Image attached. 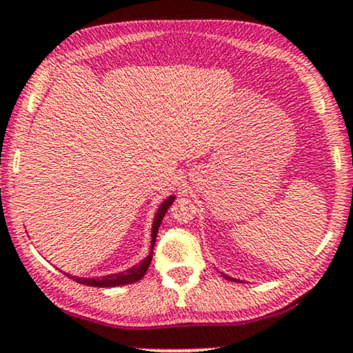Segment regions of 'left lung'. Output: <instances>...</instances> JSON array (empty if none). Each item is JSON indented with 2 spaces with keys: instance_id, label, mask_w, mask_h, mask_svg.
Returning <instances> with one entry per match:
<instances>
[{
  "instance_id": "8db88e82",
  "label": "left lung",
  "mask_w": 353,
  "mask_h": 353,
  "mask_svg": "<svg viewBox=\"0 0 353 353\" xmlns=\"http://www.w3.org/2000/svg\"><path fill=\"white\" fill-rule=\"evenodd\" d=\"M227 279H229V280H232V279H230V277H227Z\"/></svg>"
}]
</instances>
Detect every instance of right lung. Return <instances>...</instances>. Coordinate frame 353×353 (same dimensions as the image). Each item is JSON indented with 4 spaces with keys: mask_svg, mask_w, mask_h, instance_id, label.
Returning a JSON list of instances; mask_svg holds the SVG:
<instances>
[{
    "mask_svg": "<svg viewBox=\"0 0 353 353\" xmlns=\"http://www.w3.org/2000/svg\"><path fill=\"white\" fill-rule=\"evenodd\" d=\"M172 201L174 198L170 196L168 199H166L160 208L155 213V218H154V224H152V241H151V254H149L145 260H143L139 266H134L130 268L128 271H123V272H118V274H112V276H104V277H97V279H81V277H74V276H67L70 279L76 280L77 283L81 285H87V286H98V288H112V286H121V285H128V283H135L139 282V280L145 276L149 265H151L152 261V249H154V244H155V238H157V232H159V227L162 224V219L165 216V213L168 212L170 205L172 204Z\"/></svg>",
    "mask_w": 353,
    "mask_h": 353,
    "instance_id": "right-lung-1",
    "label": "right lung"
}]
</instances>
